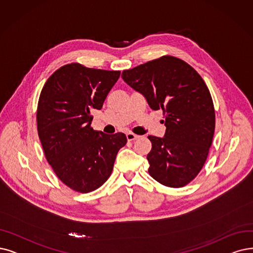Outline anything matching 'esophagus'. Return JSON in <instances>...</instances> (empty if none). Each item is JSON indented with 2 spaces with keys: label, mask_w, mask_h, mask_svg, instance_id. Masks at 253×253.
<instances>
[{
  "label": "esophagus",
  "mask_w": 253,
  "mask_h": 253,
  "mask_svg": "<svg viewBox=\"0 0 253 253\" xmlns=\"http://www.w3.org/2000/svg\"><path fill=\"white\" fill-rule=\"evenodd\" d=\"M138 138H139V136L136 135V134H133V133H127L126 134V139L128 141H134V140H137Z\"/></svg>",
  "instance_id": "obj_1"
}]
</instances>
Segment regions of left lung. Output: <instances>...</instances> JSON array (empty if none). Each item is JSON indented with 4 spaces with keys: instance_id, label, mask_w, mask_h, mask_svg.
Listing matches in <instances>:
<instances>
[{
    "instance_id": "left-lung-1",
    "label": "left lung",
    "mask_w": 253,
    "mask_h": 253,
    "mask_svg": "<svg viewBox=\"0 0 253 253\" xmlns=\"http://www.w3.org/2000/svg\"><path fill=\"white\" fill-rule=\"evenodd\" d=\"M121 77L151 109L163 111L165 136H148L149 175L170 188L188 185L203 169L215 132V108L204 79L168 55L124 70Z\"/></svg>"
}]
</instances>
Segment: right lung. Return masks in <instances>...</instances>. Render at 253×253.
<instances>
[{"mask_svg":"<svg viewBox=\"0 0 253 253\" xmlns=\"http://www.w3.org/2000/svg\"><path fill=\"white\" fill-rule=\"evenodd\" d=\"M119 70L70 63L58 68L42 87L37 105V132L44 156L58 178L80 193L102 186L126 144L124 133L107 135L91 126L119 79Z\"/></svg>","mask_w":253,"mask_h":253,"instance_id":"right-lung-1","label":"right lung"}]
</instances>
